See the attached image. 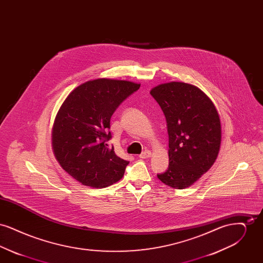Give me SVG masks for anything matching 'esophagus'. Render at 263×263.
I'll use <instances>...</instances> for the list:
<instances>
[{"mask_svg": "<svg viewBox=\"0 0 263 263\" xmlns=\"http://www.w3.org/2000/svg\"><path fill=\"white\" fill-rule=\"evenodd\" d=\"M151 156H152V153H151L150 151H144V152L139 156V158H140V159H149Z\"/></svg>", "mask_w": 263, "mask_h": 263, "instance_id": "34e87169", "label": "esophagus"}]
</instances>
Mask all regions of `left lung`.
<instances>
[{"mask_svg": "<svg viewBox=\"0 0 263 263\" xmlns=\"http://www.w3.org/2000/svg\"><path fill=\"white\" fill-rule=\"evenodd\" d=\"M165 116L168 168L158 178L168 186L192 185L215 163L221 146V121L200 88L180 82L159 85L150 91Z\"/></svg>", "mask_w": 263, "mask_h": 263, "instance_id": "left-lung-1", "label": "left lung"}]
</instances>
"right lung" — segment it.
Masks as SVG:
<instances>
[{"instance_id":"obj_1","label":"right lung","mask_w":263,"mask_h":263,"mask_svg":"<svg viewBox=\"0 0 263 263\" xmlns=\"http://www.w3.org/2000/svg\"><path fill=\"white\" fill-rule=\"evenodd\" d=\"M140 88L129 81L97 79L80 85L64 100L52 128V149L63 170L89 187H107L129 163L106 144L110 118Z\"/></svg>"}]
</instances>
